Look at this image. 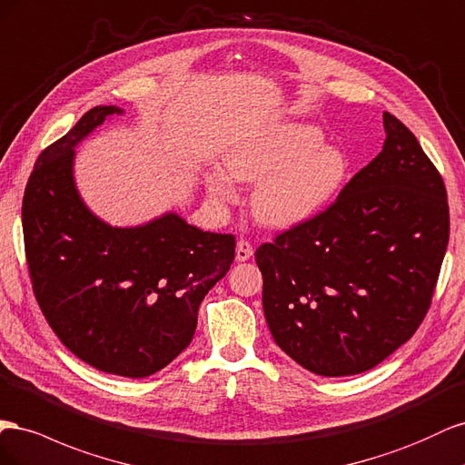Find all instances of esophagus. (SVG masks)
Listing matches in <instances>:
<instances>
[{"mask_svg": "<svg viewBox=\"0 0 465 465\" xmlns=\"http://www.w3.org/2000/svg\"><path fill=\"white\" fill-rule=\"evenodd\" d=\"M253 251H255L253 243L243 240V237H242V240L237 242V247H235V259L237 261H249L251 257H253Z\"/></svg>", "mask_w": 465, "mask_h": 465, "instance_id": "34e87169", "label": "esophagus"}]
</instances>
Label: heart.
Wrapping results in <instances>:
<instances>
[{"label": "heart", "instance_id": "b5f03b06", "mask_svg": "<svg viewBox=\"0 0 465 465\" xmlns=\"http://www.w3.org/2000/svg\"><path fill=\"white\" fill-rule=\"evenodd\" d=\"M225 169L208 177V191L218 201L237 196V181H259L251 210L259 222L290 228L317 214L337 194L347 177V157L325 148L320 130L306 124L271 126L232 145Z\"/></svg>", "mask_w": 465, "mask_h": 465}]
</instances>
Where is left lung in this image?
Here are the masks:
<instances>
[{"label":"left lung","mask_w":465,"mask_h":465,"mask_svg":"<svg viewBox=\"0 0 465 465\" xmlns=\"http://www.w3.org/2000/svg\"><path fill=\"white\" fill-rule=\"evenodd\" d=\"M383 150L306 222L255 251L272 339L313 374L366 372L422 323L450 237L442 175L400 118Z\"/></svg>","instance_id":"obj_1"}]
</instances>
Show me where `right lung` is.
Instances as JSON below:
<instances>
[{"label": "right lung", "mask_w": 465, "mask_h": 465, "mask_svg": "<svg viewBox=\"0 0 465 465\" xmlns=\"http://www.w3.org/2000/svg\"><path fill=\"white\" fill-rule=\"evenodd\" d=\"M116 107H93L38 155L23 196L35 298L64 347L101 372L145 378L189 347L198 306L235 259V235L167 214L111 228L79 198L74 145Z\"/></svg>", "instance_id": "obj_1"}]
</instances>
